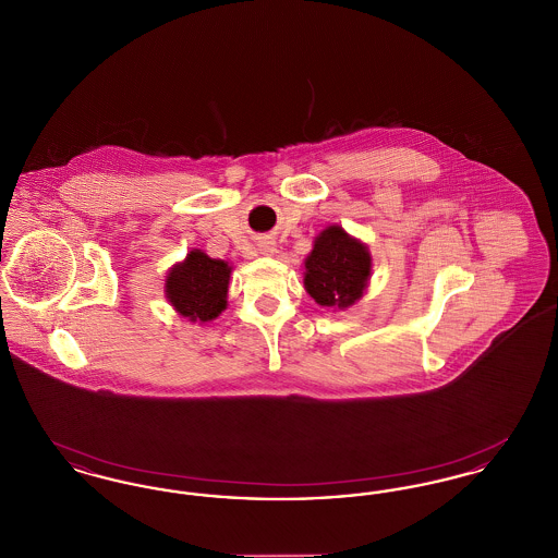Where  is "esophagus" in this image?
I'll use <instances>...</instances> for the list:
<instances>
[{
	"instance_id": "esophagus-1",
	"label": "esophagus",
	"mask_w": 558,
	"mask_h": 558,
	"mask_svg": "<svg viewBox=\"0 0 558 558\" xmlns=\"http://www.w3.org/2000/svg\"><path fill=\"white\" fill-rule=\"evenodd\" d=\"M262 251H264L266 255H271V253H274L276 248H274V244H271V242H267V244H264V246H262Z\"/></svg>"
}]
</instances>
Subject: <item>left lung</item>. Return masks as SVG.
<instances>
[{
	"label": "left lung",
	"instance_id": "8db88e82",
	"mask_svg": "<svg viewBox=\"0 0 558 558\" xmlns=\"http://www.w3.org/2000/svg\"><path fill=\"white\" fill-rule=\"evenodd\" d=\"M368 248L339 226H330L314 242L305 259V289L324 307L345 310L366 289L371 276Z\"/></svg>",
	"mask_w": 558,
	"mask_h": 558
}]
</instances>
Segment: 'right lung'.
<instances>
[{
	"label": "right lung",
	"instance_id": "add662e5",
	"mask_svg": "<svg viewBox=\"0 0 558 558\" xmlns=\"http://www.w3.org/2000/svg\"><path fill=\"white\" fill-rule=\"evenodd\" d=\"M230 271L221 259H211L203 251H192L184 264L167 276L169 303L192 322H209L226 310Z\"/></svg>",
	"mask_w": 558,
	"mask_h": 558
}]
</instances>
